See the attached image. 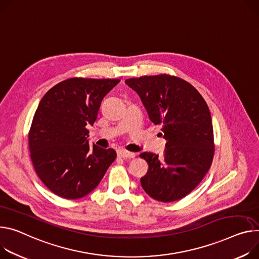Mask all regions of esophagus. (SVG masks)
Instances as JSON below:
<instances>
[{"label": "esophagus", "instance_id": "obj_1", "mask_svg": "<svg viewBox=\"0 0 259 259\" xmlns=\"http://www.w3.org/2000/svg\"><path fill=\"white\" fill-rule=\"evenodd\" d=\"M117 154H118L119 157H123V158H125V157H133L135 155L134 152H131V151H127V150H124V149H119L117 151Z\"/></svg>", "mask_w": 259, "mask_h": 259}]
</instances>
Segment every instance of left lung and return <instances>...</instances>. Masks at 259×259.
Masks as SVG:
<instances>
[{
    "instance_id": "8db88e82",
    "label": "left lung",
    "mask_w": 259,
    "mask_h": 259,
    "mask_svg": "<svg viewBox=\"0 0 259 259\" xmlns=\"http://www.w3.org/2000/svg\"><path fill=\"white\" fill-rule=\"evenodd\" d=\"M141 98L149 119L162 124L167 141L163 158L151 152L140 156L148 163L141 177L143 190L153 199L172 202L191 193L208 171L213 156L209 109L190 83L168 74L125 79Z\"/></svg>"
}]
</instances>
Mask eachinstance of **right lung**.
Instances as JSON below:
<instances>
[{
  "instance_id": "right-lung-1",
  "label": "right lung",
  "mask_w": 259,
  "mask_h": 259,
  "mask_svg": "<svg viewBox=\"0 0 259 259\" xmlns=\"http://www.w3.org/2000/svg\"><path fill=\"white\" fill-rule=\"evenodd\" d=\"M120 79L68 78L55 85L35 112L29 148L37 175L54 194L78 199L91 193L116 158L113 148L89 144L104 97Z\"/></svg>"
}]
</instances>
